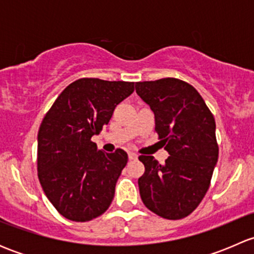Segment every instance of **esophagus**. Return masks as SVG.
<instances>
[{
    "label": "esophagus",
    "instance_id": "1",
    "mask_svg": "<svg viewBox=\"0 0 254 254\" xmlns=\"http://www.w3.org/2000/svg\"><path fill=\"white\" fill-rule=\"evenodd\" d=\"M129 160H131V161H134V160H136L137 158V155L136 153H134V152H129Z\"/></svg>",
    "mask_w": 254,
    "mask_h": 254
}]
</instances>
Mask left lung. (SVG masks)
<instances>
[{
  "label": "left lung",
  "instance_id": "1",
  "mask_svg": "<svg viewBox=\"0 0 254 254\" xmlns=\"http://www.w3.org/2000/svg\"><path fill=\"white\" fill-rule=\"evenodd\" d=\"M136 93L155 113V130L170 156L165 165L141 155L142 203L168 220L188 216L205 196L219 157L212 113L191 84L178 78L136 82Z\"/></svg>",
  "mask_w": 254,
  "mask_h": 254
}]
</instances>
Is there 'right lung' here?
Instances as JSON below:
<instances>
[{"instance_id":"add662e5","label":"right lung","mask_w":254,"mask_h":254,"mask_svg":"<svg viewBox=\"0 0 254 254\" xmlns=\"http://www.w3.org/2000/svg\"><path fill=\"white\" fill-rule=\"evenodd\" d=\"M132 92L134 82L79 78L61 92L40 124L38 178L50 203L71 221H91L111 205L127 153H107L91 139Z\"/></svg>"}]
</instances>
